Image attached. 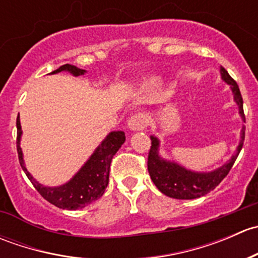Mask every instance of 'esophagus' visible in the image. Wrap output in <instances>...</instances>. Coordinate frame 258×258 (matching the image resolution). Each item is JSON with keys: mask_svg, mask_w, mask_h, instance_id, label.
I'll return each mask as SVG.
<instances>
[{"mask_svg": "<svg viewBox=\"0 0 258 258\" xmlns=\"http://www.w3.org/2000/svg\"><path fill=\"white\" fill-rule=\"evenodd\" d=\"M150 123V116L145 112H139L130 118L128 127L132 131H142Z\"/></svg>", "mask_w": 258, "mask_h": 258, "instance_id": "obj_1", "label": "esophagus"}]
</instances>
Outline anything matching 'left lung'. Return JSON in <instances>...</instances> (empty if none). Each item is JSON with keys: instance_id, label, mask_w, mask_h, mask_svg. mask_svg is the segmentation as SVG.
I'll use <instances>...</instances> for the list:
<instances>
[{"instance_id": "obj_1", "label": "left lung", "mask_w": 258, "mask_h": 258, "mask_svg": "<svg viewBox=\"0 0 258 258\" xmlns=\"http://www.w3.org/2000/svg\"><path fill=\"white\" fill-rule=\"evenodd\" d=\"M221 75H222V79L228 85H231L233 97H235L236 103H237L238 108H240L242 118L246 122L243 112V100H242L238 85L228 75V72L223 67H221ZM244 128L246 127L243 126L241 135V142L238 145L235 156H232V158L226 165H223L222 167H220L218 170L210 173L191 172V171L184 170L183 167L176 165V163L163 161L162 158H160V156L157 153L158 140L156 137H151V148L148 151L147 158V168L151 179H152L156 187L163 195H166L168 197H172V199L192 200L205 196L209 192L213 191L221 183V181L228 175L231 168H232L233 163H235L236 158H237L238 153H240L242 146H243Z\"/></svg>"}]
</instances>
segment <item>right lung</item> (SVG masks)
<instances>
[{
    "mask_svg": "<svg viewBox=\"0 0 258 258\" xmlns=\"http://www.w3.org/2000/svg\"><path fill=\"white\" fill-rule=\"evenodd\" d=\"M61 71L71 72L74 76H80L83 75L85 70H81L79 67L72 66V64H63L59 69L54 70L51 74H57ZM17 153L18 161L25 171L26 176L32 182L33 187L38 191V194L48 201L49 204L54 205L58 209L63 210H79L88 206L90 204L95 202L96 200L100 199L108 184V177H110V167L112 162L113 156L116 155L117 151L119 150L122 144L126 141L124 132L114 131L111 132L107 137L102 141V144L97 147L90 160L86 162L80 170V172L75 176L69 183L59 187H43L42 184L38 183L33 179L32 176L28 173L27 168L25 167L22 158V151L20 147V137L22 131H21L20 117H17Z\"/></svg>",
    "mask_w": 258,
    "mask_h": 258,
    "instance_id": "obj_1",
    "label": "right lung"
}]
</instances>
